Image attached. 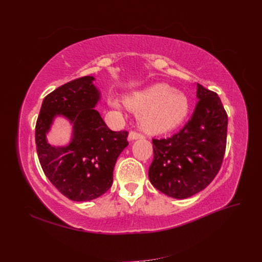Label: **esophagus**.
Returning a JSON list of instances; mask_svg holds the SVG:
<instances>
[{
    "mask_svg": "<svg viewBox=\"0 0 262 262\" xmlns=\"http://www.w3.org/2000/svg\"><path fill=\"white\" fill-rule=\"evenodd\" d=\"M144 136L141 132H137V131H131L129 134V139L130 140H137V139H143Z\"/></svg>",
    "mask_w": 262,
    "mask_h": 262,
    "instance_id": "esophagus-1",
    "label": "esophagus"
}]
</instances>
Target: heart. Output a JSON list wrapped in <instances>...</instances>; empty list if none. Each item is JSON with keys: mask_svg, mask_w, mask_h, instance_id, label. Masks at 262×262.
<instances>
[{"mask_svg": "<svg viewBox=\"0 0 262 262\" xmlns=\"http://www.w3.org/2000/svg\"><path fill=\"white\" fill-rule=\"evenodd\" d=\"M114 107L119 102L110 100ZM125 106L140 114V123L145 131L161 133L176 128L189 114L190 104L185 94L167 84H155L131 94Z\"/></svg>", "mask_w": 262, "mask_h": 262, "instance_id": "1", "label": "heart"}]
</instances>
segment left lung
Masks as SVG:
<instances>
[{"mask_svg": "<svg viewBox=\"0 0 262 262\" xmlns=\"http://www.w3.org/2000/svg\"><path fill=\"white\" fill-rule=\"evenodd\" d=\"M199 101L190 120L167 139H153L148 169L152 185L166 195L185 199L207 188L225 154L228 118L216 93L198 84Z\"/></svg>", "mask_w": 262, "mask_h": 262, "instance_id": "1", "label": "left lung"}]
</instances>
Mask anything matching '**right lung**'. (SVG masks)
Returning <instances> with one entry per match:
<instances>
[{
    "label": "right lung",
    "instance_id": "1",
    "mask_svg": "<svg viewBox=\"0 0 262 262\" xmlns=\"http://www.w3.org/2000/svg\"><path fill=\"white\" fill-rule=\"evenodd\" d=\"M93 76H83L58 87L45 97L39 113L35 140L39 162L51 184L68 199L90 201L113 186L118 156L128 146V131L110 130L95 110L99 92ZM68 117L74 138L64 148L46 142L53 118Z\"/></svg>",
    "mask_w": 262,
    "mask_h": 262
}]
</instances>
